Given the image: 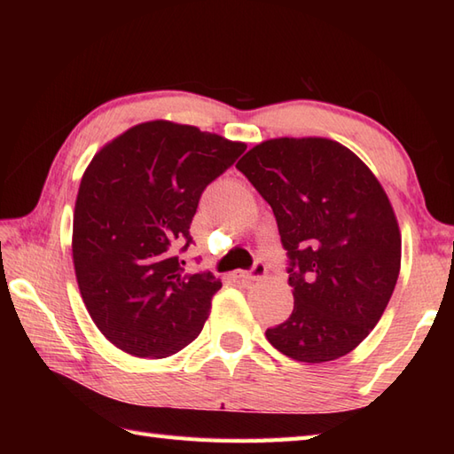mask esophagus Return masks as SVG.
<instances>
[{"instance_id": "obj_1", "label": "esophagus", "mask_w": 454, "mask_h": 454, "mask_svg": "<svg viewBox=\"0 0 454 454\" xmlns=\"http://www.w3.org/2000/svg\"><path fill=\"white\" fill-rule=\"evenodd\" d=\"M265 273H267V265L263 262H255L249 271H239L236 277L242 278V281H259V278L265 277Z\"/></svg>"}]
</instances>
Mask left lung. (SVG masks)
Masks as SVG:
<instances>
[{
    "instance_id": "1",
    "label": "left lung",
    "mask_w": 454,
    "mask_h": 454,
    "mask_svg": "<svg viewBox=\"0 0 454 454\" xmlns=\"http://www.w3.org/2000/svg\"><path fill=\"white\" fill-rule=\"evenodd\" d=\"M273 208L294 308L265 332L277 351L325 363L353 351L394 293L402 238L372 171L327 138L257 144L236 166Z\"/></svg>"
}]
</instances>
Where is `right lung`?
Masks as SVG:
<instances>
[{"instance_id": "obj_1", "label": "right lung", "mask_w": 454, "mask_h": 454, "mask_svg": "<svg viewBox=\"0 0 454 454\" xmlns=\"http://www.w3.org/2000/svg\"><path fill=\"white\" fill-rule=\"evenodd\" d=\"M246 144L152 121L109 142L85 169L74 212V267L99 332L134 356L163 359L200 333L222 283L187 275L202 191Z\"/></svg>"}]
</instances>
